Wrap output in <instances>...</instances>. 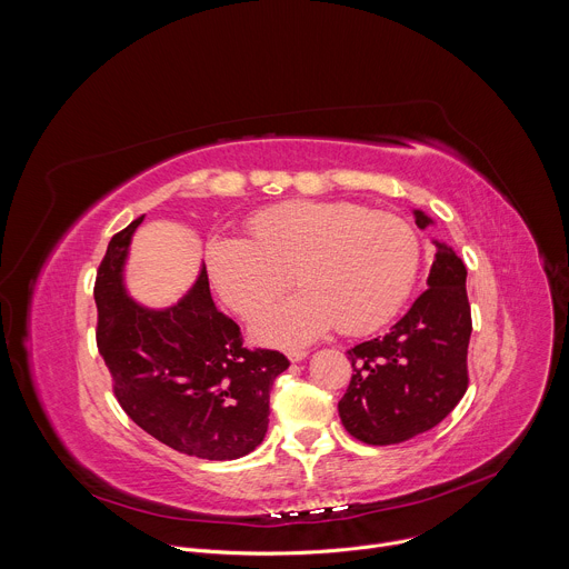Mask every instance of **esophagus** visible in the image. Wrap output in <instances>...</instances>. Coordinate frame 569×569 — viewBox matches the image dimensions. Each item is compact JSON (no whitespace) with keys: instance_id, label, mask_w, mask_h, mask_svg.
I'll return each mask as SVG.
<instances>
[{"instance_id":"esophagus-1","label":"esophagus","mask_w":569,"mask_h":569,"mask_svg":"<svg viewBox=\"0 0 569 569\" xmlns=\"http://www.w3.org/2000/svg\"><path fill=\"white\" fill-rule=\"evenodd\" d=\"M286 356H288L290 362H301V360L308 356V351H306V349H288Z\"/></svg>"}]
</instances>
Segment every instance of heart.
<instances>
[{
    "mask_svg": "<svg viewBox=\"0 0 569 569\" xmlns=\"http://www.w3.org/2000/svg\"><path fill=\"white\" fill-rule=\"evenodd\" d=\"M246 233L209 238L207 274L218 299L246 319L296 274L305 290L257 319V333L270 342H303L333 323L349 336L369 333L408 299L419 270L415 227L356 202L277 204L254 213Z\"/></svg>",
    "mask_w": 569,
    "mask_h": 569,
    "instance_id": "1",
    "label": "heart"
}]
</instances>
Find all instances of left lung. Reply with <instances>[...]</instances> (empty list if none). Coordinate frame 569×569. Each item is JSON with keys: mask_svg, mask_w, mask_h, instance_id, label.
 Returning a JSON list of instances; mask_svg holds the SVG:
<instances>
[{"mask_svg": "<svg viewBox=\"0 0 569 569\" xmlns=\"http://www.w3.org/2000/svg\"><path fill=\"white\" fill-rule=\"evenodd\" d=\"M415 216L421 229L432 222L419 209ZM470 333L466 266L437 242L428 290L389 333L347 351L353 376L338 402L347 432L391 446L439 426L468 389Z\"/></svg>", "mask_w": 569, "mask_h": 569, "instance_id": "obj_1", "label": "left lung"}]
</instances>
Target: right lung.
<instances>
[{"label":"right lung","instance_id":"obj_1","mask_svg":"<svg viewBox=\"0 0 569 569\" xmlns=\"http://www.w3.org/2000/svg\"><path fill=\"white\" fill-rule=\"evenodd\" d=\"M143 216L112 236L99 266L97 345L123 412L150 437L198 459L250 455L268 432L270 389L290 362L248 349L220 312L207 270L176 306L150 310L123 288L130 238Z\"/></svg>","mask_w":569,"mask_h":569}]
</instances>
